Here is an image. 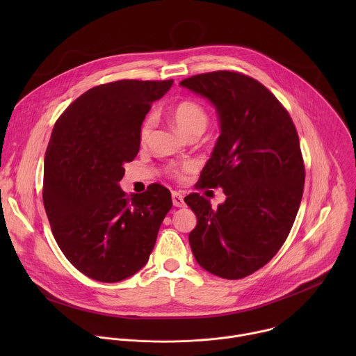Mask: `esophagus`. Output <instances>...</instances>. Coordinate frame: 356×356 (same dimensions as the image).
Segmentation results:
<instances>
[{
    "label": "esophagus",
    "mask_w": 356,
    "mask_h": 356,
    "mask_svg": "<svg viewBox=\"0 0 356 356\" xmlns=\"http://www.w3.org/2000/svg\"><path fill=\"white\" fill-rule=\"evenodd\" d=\"M183 194L180 191H173L172 193V200H173V206L175 207H184V200Z\"/></svg>",
    "instance_id": "esophagus-1"
}]
</instances>
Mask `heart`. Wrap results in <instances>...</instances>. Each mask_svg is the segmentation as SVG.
Masks as SVG:
<instances>
[{
    "label": "heart",
    "mask_w": 356,
    "mask_h": 356,
    "mask_svg": "<svg viewBox=\"0 0 356 356\" xmlns=\"http://www.w3.org/2000/svg\"><path fill=\"white\" fill-rule=\"evenodd\" d=\"M170 115H172V121L175 122L177 129L181 134H184L186 136L195 131L204 132V129L209 124L207 111L202 108V106H200L193 99L180 101V103H177L172 108ZM152 128H154V118L147 117L140 127V140H146L149 138Z\"/></svg>",
    "instance_id": "heart-1"
}]
</instances>
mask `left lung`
<instances>
[{"label": "left lung", "instance_id": "8db88e82", "mask_svg": "<svg viewBox=\"0 0 356 356\" xmlns=\"http://www.w3.org/2000/svg\"><path fill=\"white\" fill-rule=\"evenodd\" d=\"M180 86L216 107L221 134L200 184L227 195L217 210L198 193L184 197L197 217L193 255L216 276L242 279L276 255L296 220L304 188L298 135L277 98L249 76L220 70Z\"/></svg>", "mask_w": 356, "mask_h": 356}]
</instances>
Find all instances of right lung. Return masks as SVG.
Here are the masks:
<instances>
[{
    "mask_svg": "<svg viewBox=\"0 0 356 356\" xmlns=\"http://www.w3.org/2000/svg\"><path fill=\"white\" fill-rule=\"evenodd\" d=\"M173 80H120L81 94L56 121L44 154L43 204L67 261L86 276L121 282L139 272L172 209L170 191H122L140 127Z\"/></svg>",
    "mask_w": 356,
    "mask_h": 356,
    "instance_id": "1",
    "label": "right lung"
}]
</instances>
